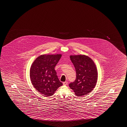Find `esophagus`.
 <instances>
[{"label":"esophagus","mask_w":127,"mask_h":127,"mask_svg":"<svg viewBox=\"0 0 127 127\" xmlns=\"http://www.w3.org/2000/svg\"><path fill=\"white\" fill-rule=\"evenodd\" d=\"M63 84L64 85H66L68 84V82L67 81L64 82L63 83Z\"/></svg>","instance_id":"1"}]
</instances>
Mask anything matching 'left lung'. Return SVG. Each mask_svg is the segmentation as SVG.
Segmentation results:
<instances>
[{"instance_id": "obj_1", "label": "left lung", "mask_w": 127, "mask_h": 127, "mask_svg": "<svg viewBox=\"0 0 127 127\" xmlns=\"http://www.w3.org/2000/svg\"><path fill=\"white\" fill-rule=\"evenodd\" d=\"M70 58L76 70V78L69 84V88L78 96L89 94L97 82L98 73L96 65L86 55H71Z\"/></svg>"}]
</instances>
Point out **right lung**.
Listing matches in <instances>:
<instances>
[{
	"mask_svg": "<svg viewBox=\"0 0 127 127\" xmlns=\"http://www.w3.org/2000/svg\"><path fill=\"white\" fill-rule=\"evenodd\" d=\"M61 57V54H43L37 58L31 65V83L34 88L45 96H52L63 84L54 69Z\"/></svg>",
	"mask_w": 127,
	"mask_h": 127,
	"instance_id": "add662e5",
	"label": "right lung"
}]
</instances>
